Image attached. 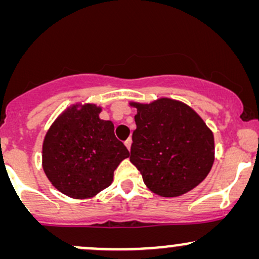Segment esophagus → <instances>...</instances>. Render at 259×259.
I'll use <instances>...</instances> for the list:
<instances>
[{"mask_svg": "<svg viewBox=\"0 0 259 259\" xmlns=\"http://www.w3.org/2000/svg\"><path fill=\"white\" fill-rule=\"evenodd\" d=\"M124 144H125V146H126V148L127 150L130 151V148H132V144H133V141H132V139H127L125 142H124Z\"/></svg>", "mask_w": 259, "mask_h": 259, "instance_id": "esophagus-1", "label": "esophagus"}]
</instances>
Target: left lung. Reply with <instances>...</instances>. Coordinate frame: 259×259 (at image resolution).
Instances as JSON below:
<instances>
[{
    "mask_svg": "<svg viewBox=\"0 0 259 259\" xmlns=\"http://www.w3.org/2000/svg\"><path fill=\"white\" fill-rule=\"evenodd\" d=\"M136 108L130 162L145 185L162 197H178L206 179L214 163V136L181 101L160 97Z\"/></svg>",
    "mask_w": 259,
    "mask_h": 259,
    "instance_id": "obj_1",
    "label": "left lung"
}]
</instances>
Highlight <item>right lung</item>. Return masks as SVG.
Wrapping results in <instances>:
<instances>
[{"instance_id":"right-lung-1","label":"right lung","mask_w":259,"mask_h":259,"mask_svg":"<svg viewBox=\"0 0 259 259\" xmlns=\"http://www.w3.org/2000/svg\"><path fill=\"white\" fill-rule=\"evenodd\" d=\"M102 107L75 103L56 118L45 135L42 169L58 191L75 200L108 187L121 160L130 156L114 135V124L100 118Z\"/></svg>"}]
</instances>
